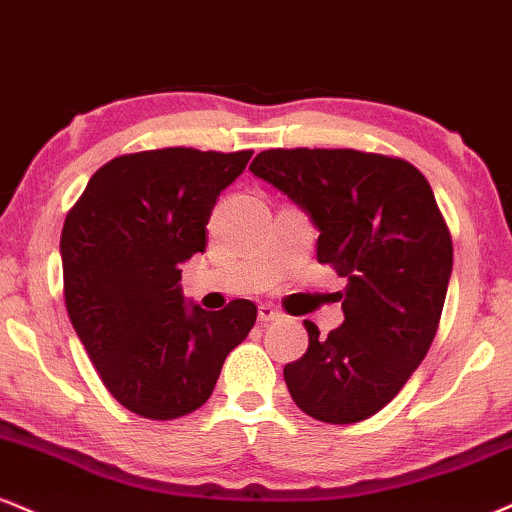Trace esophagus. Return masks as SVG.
I'll list each match as a JSON object with an SVG mask.
<instances>
[{
	"label": "esophagus",
	"instance_id": "34e87169",
	"mask_svg": "<svg viewBox=\"0 0 512 512\" xmlns=\"http://www.w3.org/2000/svg\"><path fill=\"white\" fill-rule=\"evenodd\" d=\"M281 317H283V312H281V310H276L274 305L264 303V305L257 307V319H260L262 324H267V322H276V319H281Z\"/></svg>",
	"mask_w": 512,
	"mask_h": 512
}]
</instances>
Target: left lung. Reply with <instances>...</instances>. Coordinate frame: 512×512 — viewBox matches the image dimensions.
Here are the masks:
<instances>
[{
  "instance_id": "1",
  "label": "left lung",
  "mask_w": 512,
  "mask_h": 512,
  "mask_svg": "<svg viewBox=\"0 0 512 512\" xmlns=\"http://www.w3.org/2000/svg\"><path fill=\"white\" fill-rule=\"evenodd\" d=\"M250 171L319 229L317 260L348 279L343 324L283 367L300 410L329 424L367 420L396 398L432 346L453 243L432 186L410 162L360 150H264Z\"/></svg>"
}]
</instances>
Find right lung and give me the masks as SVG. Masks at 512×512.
I'll return each mask as SVG.
<instances>
[{
	"instance_id": "add662e5",
	"label": "right lung",
	"mask_w": 512,
	"mask_h": 512,
	"mask_svg": "<svg viewBox=\"0 0 512 512\" xmlns=\"http://www.w3.org/2000/svg\"><path fill=\"white\" fill-rule=\"evenodd\" d=\"M250 157L193 147L114 157L66 214V312L107 391L135 415L176 420L207 403L226 355L255 326L250 300L207 312L178 283Z\"/></svg>"
}]
</instances>
